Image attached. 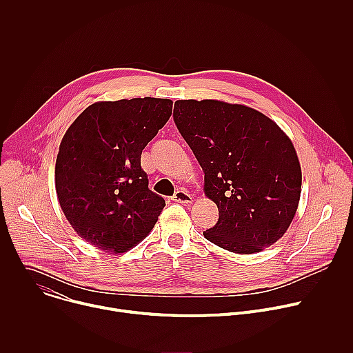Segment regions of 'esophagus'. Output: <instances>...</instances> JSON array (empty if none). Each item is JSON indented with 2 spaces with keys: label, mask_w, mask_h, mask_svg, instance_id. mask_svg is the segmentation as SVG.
<instances>
[{
  "label": "esophagus",
  "mask_w": 353,
  "mask_h": 353,
  "mask_svg": "<svg viewBox=\"0 0 353 353\" xmlns=\"http://www.w3.org/2000/svg\"><path fill=\"white\" fill-rule=\"evenodd\" d=\"M173 201H176V203H181V204H191L192 196L185 190H177L173 195Z\"/></svg>",
  "instance_id": "34e87169"
}]
</instances>
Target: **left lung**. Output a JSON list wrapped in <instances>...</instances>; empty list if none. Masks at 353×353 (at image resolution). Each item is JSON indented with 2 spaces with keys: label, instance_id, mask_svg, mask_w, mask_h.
I'll use <instances>...</instances> for the list:
<instances>
[{
  "label": "left lung",
  "instance_id": "left-lung-1",
  "mask_svg": "<svg viewBox=\"0 0 353 353\" xmlns=\"http://www.w3.org/2000/svg\"><path fill=\"white\" fill-rule=\"evenodd\" d=\"M173 119L203 168L218 207L211 243L237 254L272 245L300 199L301 170L289 137L263 113L221 100H177Z\"/></svg>",
  "mask_w": 353,
  "mask_h": 353
}]
</instances>
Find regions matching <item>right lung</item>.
Listing matches in <instances>:
<instances>
[{
    "instance_id": "right-lung-1",
    "label": "right lung",
    "mask_w": 353,
    "mask_h": 353,
    "mask_svg": "<svg viewBox=\"0 0 353 353\" xmlns=\"http://www.w3.org/2000/svg\"><path fill=\"white\" fill-rule=\"evenodd\" d=\"M170 99L97 102L70 125L56 161V191L74 230L99 250L124 251L154 229L165 199L148 188L142 149L172 116Z\"/></svg>"
}]
</instances>
